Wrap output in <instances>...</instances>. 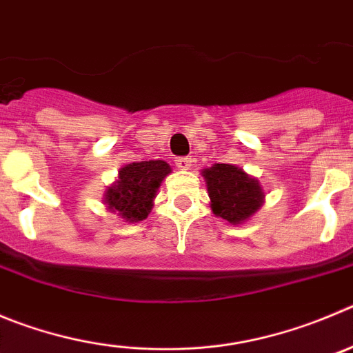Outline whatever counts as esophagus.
Masks as SVG:
<instances>
[{
	"instance_id": "obj_1",
	"label": "esophagus",
	"mask_w": 353,
	"mask_h": 353,
	"mask_svg": "<svg viewBox=\"0 0 353 353\" xmlns=\"http://www.w3.org/2000/svg\"><path fill=\"white\" fill-rule=\"evenodd\" d=\"M174 161H176L177 169L181 170H188L190 167H192V158H188V157H177Z\"/></svg>"
}]
</instances>
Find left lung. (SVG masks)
Returning a JSON list of instances; mask_svg holds the SVG:
<instances>
[{
	"mask_svg": "<svg viewBox=\"0 0 353 353\" xmlns=\"http://www.w3.org/2000/svg\"><path fill=\"white\" fill-rule=\"evenodd\" d=\"M202 176L207 184L212 212L232 225L247 221L265 202V192L259 181L243 172L240 167L232 163H214L202 170Z\"/></svg>",
	"mask_w": 353,
	"mask_h": 353,
	"instance_id": "left-lung-1",
	"label": "left lung"
}]
</instances>
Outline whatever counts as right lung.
Wrapping results in <instances>:
<instances>
[{
	"mask_svg": "<svg viewBox=\"0 0 353 353\" xmlns=\"http://www.w3.org/2000/svg\"><path fill=\"white\" fill-rule=\"evenodd\" d=\"M170 172L172 169L163 160L128 163L120 169L117 183L106 190L104 203L111 212H118L127 223L143 221L151 212L160 183Z\"/></svg>",
	"mask_w": 353,
	"mask_h": 353,
	"instance_id": "obj_1",
	"label": "right lung"
}]
</instances>
